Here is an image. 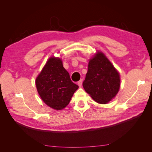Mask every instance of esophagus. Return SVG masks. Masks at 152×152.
Masks as SVG:
<instances>
[{"label":"esophagus","mask_w":152,"mask_h":152,"mask_svg":"<svg viewBox=\"0 0 152 152\" xmlns=\"http://www.w3.org/2000/svg\"><path fill=\"white\" fill-rule=\"evenodd\" d=\"M82 80H80V81L78 82V86H79V87H81L82 86Z\"/></svg>","instance_id":"esophagus-1"}]
</instances>
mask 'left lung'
I'll return each mask as SVG.
<instances>
[{
  "label": "left lung",
  "instance_id": "obj_1",
  "mask_svg": "<svg viewBox=\"0 0 152 152\" xmlns=\"http://www.w3.org/2000/svg\"><path fill=\"white\" fill-rule=\"evenodd\" d=\"M83 87L93 99L100 104H106L118 93L119 74L101 51L90 59Z\"/></svg>",
  "mask_w": 152,
  "mask_h": 152
}]
</instances>
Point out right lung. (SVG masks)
I'll use <instances>...</instances> for the list:
<instances>
[{"mask_svg": "<svg viewBox=\"0 0 152 152\" xmlns=\"http://www.w3.org/2000/svg\"><path fill=\"white\" fill-rule=\"evenodd\" d=\"M37 91L46 104L55 110L69 104L78 86L72 82L59 58H50L36 79Z\"/></svg>", "mask_w": 152, "mask_h": 152, "instance_id": "obj_1", "label": "right lung"}]
</instances>
